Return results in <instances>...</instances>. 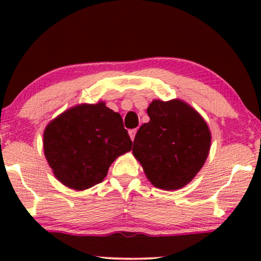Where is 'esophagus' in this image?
I'll return each instance as SVG.
<instances>
[{
  "label": "esophagus",
  "mask_w": 261,
  "mask_h": 261,
  "mask_svg": "<svg viewBox=\"0 0 261 261\" xmlns=\"http://www.w3.org/2000/svg\"><path fill=\"white\" fill-rule=\"evenodd\" d=\"M136 133H137V128H133V130L128 131V135H130L131 140H135V136H136Z\"/></svg>",
  "instance_id": "esophagus-1"
}]
</instances>
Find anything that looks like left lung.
Segmentation results:
<instances>
[{"label": "left lung", "mask_w": 261, "mask_h": 261, "mask_svg": "<svg viewBox=\"0 0 261 261\" xmlns=\"http://www.w3.org/2000/svg\"><path fill=\"white\" fill-rule=\"evenodd\" d=\"M149 121L139 128L133 153L155 188L180 189L205 163L211 134L205 120L184 101L153 100Z\"/></svg>", "instance_id": "left-lung-1"}]
</instances>
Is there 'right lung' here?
Masks as SVG:
<instances>
[{"label": "right lung", "mask_w": 261, "mask_h": 261, "mask_svg": "<svg viewBox=\"0 0 261 261\" xmlns=\"http://www.w3.org/2000/svg\"><path fill=\"white\" fill-rule=\"evenodd\" d=\"M131 146L120 114L104 103L71 108L44 131L47 163L56 178L74 190L103 181L110 164Z\"/></svg>", "instance_id": "obj_1"}]
</instances>
